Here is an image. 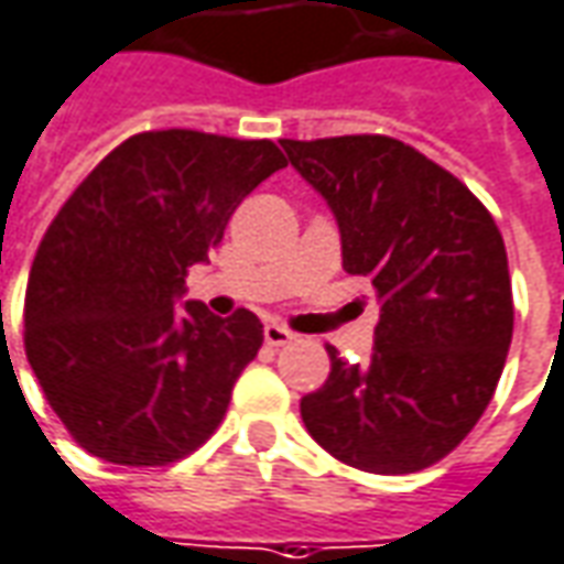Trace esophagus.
Masks as SVG:
<instances>
[{"label": "esophagus", "mask_w": 564, "mask_h": 564, "mask_svg": "<svg viewBox=\"0 0 564 564\" xmlns=\"http://www.w3.org/2000/svg\"><path fill=\"white\" fill-rule=\"evenodd\" d=\"M296 339V333L286 330L283 324H265V343L268 346H290Z\"/></svg>", "instance_id": "esophagus-1"}]
</instances>
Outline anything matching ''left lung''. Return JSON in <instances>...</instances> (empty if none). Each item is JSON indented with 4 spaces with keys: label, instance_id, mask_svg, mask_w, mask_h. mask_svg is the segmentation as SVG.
Returning a JSON list of instances; mask_svg holds the SVG:
<instances>
[{
    "label": "left lung",
    "instance_id": "left-lung-1",
    "mask_svg": "<svg viewBox=\"0 0 564 564\" xmlns=\"http://www.w3.org/2000/svg\"><path fill=\"white\" fill-rule=\"evenodd\" d=\"M281 144L330 203L343 268L379 299L370 361L327 346L330 377L302 398V423L355 469L420 473L473 432L503 373L516 314L503 234L457 175L398 138Z\"/></svg>",
    "mask_w": 564,
    "mask_h": 564
}]
</instances>
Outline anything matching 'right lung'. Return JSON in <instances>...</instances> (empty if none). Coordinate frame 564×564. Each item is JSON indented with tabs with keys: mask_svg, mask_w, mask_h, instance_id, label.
Masks as SVG:
<instances>
[{
	"mask_svg": "<svg viewBox=\"0 0 564 564\" xmlns=\"http://www.w3.org/2000/svg\"><path fill=\"white\" fill-rule=\"evenodd\" d=\"M283 166L268 138L153 129L117 144L57 209L26 281L24 348L91 457L170 466L225 420L262 324L175 299L234 209Z\"/></svg>",
	"mask_w": 564,
	"mask_h": 564,
	"instance_id": "right-lung-1",
	"label": "right lung"
}]
</instances>
